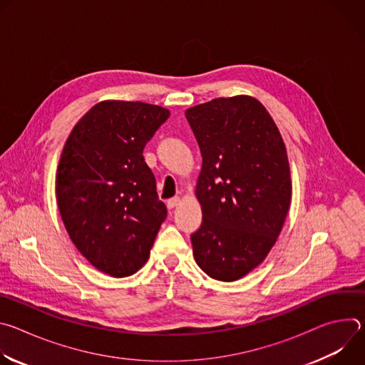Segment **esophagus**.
<instances>
[{"mask_svg": "<svg viewBox=\"0 0 365 365\" xmlns=\"http://www.w3.org/2000/svg\"><path fill=\"white\" fill-rule=\"evenodd\" d=\"M179 202H180V197L175 196V197L168 200V207H169V210H173V207H176L179 205Z\"/></svg>", "mask_w": 365, "mask_h": 365, "instance_id": "1", "label": "esophagus"}]
</instances>
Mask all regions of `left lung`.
<instances>
[{"label":"left lung","mask_w":365,"mask_h":365,"mask_svg":"<svg viewBox=\"0 0 365 365\" xmlns=\"http://www.w3.org/2000/svg\"><path fill=\"white\" fill-rule=\"evenodd\" d=\"M185 115L202 154L193 255L210 277L234 282L263 262L283 228L292 195L286 147L251 96L217 98Z\"/></svg>","instance_id":"8db88e82"}]
</instances>
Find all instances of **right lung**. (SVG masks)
<instances>
[{
  "label": "right lung",
  "instance_id": "1",
  "mask_svg": "<svg viewBox=\"0 0 365 365\" xmlns=\"http://www.w3.org/2000/svg\"><path fill=\"white\" fill-rule=\"evenodd\" d=\"M166 108L144 102L96 103L72 130L58 168L56 196L79 252L113 277L134 274L168 217L143 158Z\"/></svg>",
  "mask_w": 365,
  "mask_h": 365
}]
</instances>
